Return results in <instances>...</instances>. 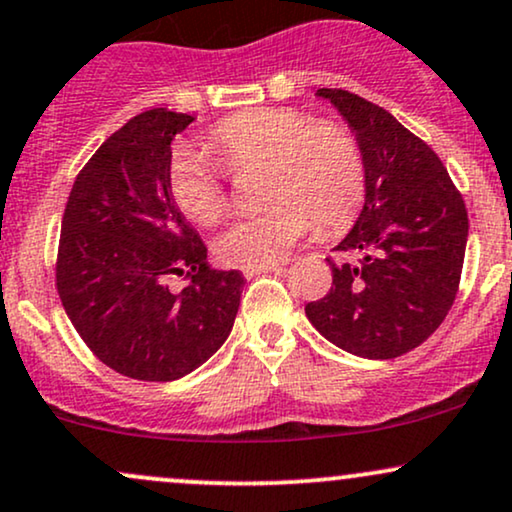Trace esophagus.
<instances>
[{
    "label": "esophagus",
    "instance_id": "34e87169",
    "mask_svg": "<svg viewBox=\"0 0 512 512\" xmlns=\"http://www.w3.org/2000/svg\"><path fill=\"white\" fill-rule=\"evenodd\" d=\"M267 272H274V274H281L283 272V264L281 262H274V264H264V267H248L243 269V274L248 276H257V274H267Z\"/></svg>",
    "mask_w": 512,
    "mask_h": 512
}]
</instances>
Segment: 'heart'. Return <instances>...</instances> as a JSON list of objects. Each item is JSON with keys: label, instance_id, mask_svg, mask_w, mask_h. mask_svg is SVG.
Returning <instances> with one entry per match:
<instances>
[{"label": "heart", "instance_id": "obj_1", "mask_svg": "<svg viewBox=\"0 0 512 512\" xmlns=\"http://www.w3.org/2000/svg\"><path fill=\"white\" fill-rule=\"evenodd\" d=\"M207 147L231 174L264 169L260 202L267 205L236 219L214 240L217 257L231 267L279 262L310 231L312 219L324 233L346 229L365 200L362 147L334 121H315L288 107L252 109L219 121L207 133ZM218 167L190 147H178L169 162V193L197 224H214L229 205L226 176Z\"/></svg>", "mask_w": 512, "mask_h": 512}]
</instances>
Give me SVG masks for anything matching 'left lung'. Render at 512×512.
Wrapping results in <instances>:
<instances>
[{"label": "left lung", "instance_id": "left-lung-1", "mask_svg": "<svg viewBox=\"0 0 512 512\" xmlns=\"http://www.w3.org/2000/svg\"><path fill=\"white\" fill-rule=\"evenodd\" d=\"M348 121L367 164L365 207L329 262L331 288L305 305L312 326L348 353L391 360L439 329L458 293L467 209L446 166L396 116L355 92L319 88Z\"/></svg>", "mask_w": 512, "mask_h": 512}]
</instances>
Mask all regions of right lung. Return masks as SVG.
Instances as JSON below:
<instances>
[{"label":"right lung","mask_w":512,"mask_h":512,"mask_svg":"<svg viewBox=\"0 0 512 512\" xmlns=\"http://www.w3.org/2000/svg\"><path fill=\"white\" fill-rule=\"evenodd\" d=\"M190 121L164 107L133 116L80 169L61 219V305L104 365L140 381L181 379L217 353L245 283L207 267L169 193L171 140ZM171 275L189 281L181 292Z\"/></svg>","instance_id":"1"}]
</instances>
